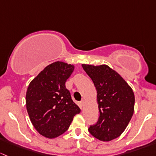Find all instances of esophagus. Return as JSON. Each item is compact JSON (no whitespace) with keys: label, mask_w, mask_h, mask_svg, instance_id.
<instances>
[{"label":"esophagus","mask_w":156,"mask_h":156,"mask_svg":"<svg viewBox=\"0 0 156 156\" xmlns=\"http://www.w3.org/2000/svg\"><path fill=\"white\" fill-rule=\"evenodd\" d=\"M84 105H85V101L84 100L81 101H80V106H81V107H83Z\"/></svg>","instance_id":"1"}]
</instances>
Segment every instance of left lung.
<instances>
[{"label": "left lung", "instance_id": "1", "mask_svg": "<svg viewBox=\"0 0 156 156\" xmlns=\"http://www.w3.org/2000/svg\"><path fill=\"white\" fill-rule=\"evenodd\" d=\"M97 91L98 121L89 128L101 141L119 137L128 126L134 110V94L131 86L108 65H82Z\"/></svg>", "mask_w": 156, "mask_h": 156}]
</instances>
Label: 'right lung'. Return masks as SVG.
<instances>
[{
	"instance_id": "right-lung-1",
	"label": "right lung",
	"mask_w": 156,
	"mask_h": 156,
	"mask_svg": "<svg viewBox=\"0 0 156 156\" xmlns=\"http://www.w3.org/2000/svg\"><path fill=\"white\" fill-rule=\"evenodd\" d=\"M74 65L55 62L46 66L28 86L26 108L32 125L40 134L52 139L70 126L80 107L71 99L65 83Z\"/></svg>"
}]
</instances>
